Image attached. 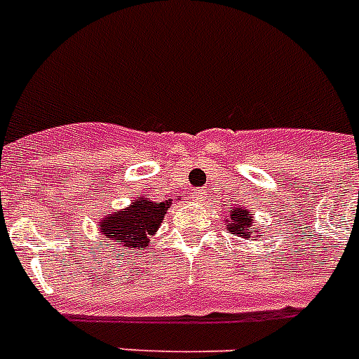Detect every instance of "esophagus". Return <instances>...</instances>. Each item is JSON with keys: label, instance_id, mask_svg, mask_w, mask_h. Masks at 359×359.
<instances>
[{"label": "esophagus", "instance_id": "esophagus-1", "mask_svg": "<svg viewBox=\"0 0 359 359\" xmlns=\"http://www.w3.org/2000/svg\"><path fill=\"white\" fill-rule=\"evenodd\" d=\"M206 197V191H203V189H195L194 194H191V199L195 201V203H201V201H205Z\"/></svg>", "mask_w": 359, "mask_h": 359}]
</instances>
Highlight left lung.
<instances>
[{
    "instance_id": "8db88e82",
    "label": "left lung",
    "mask_w": 359,
    "mask_h": 359,
    "mask_svg": "<svg viewBox=\"0 0 359 359\" xmlns=\"http://www.w3.org/2000/svg\"><path fill=\"white\" fill-rule=\"evenodd\" d=\"M225 226L229 229V232H232L238 238H243V240H249L252 238V234H256L255 238H258L262 230L260 226L255 225V215L249 208H243V206H236L229 212V215L225 217Z\"/></svg>"
}]
</instances>
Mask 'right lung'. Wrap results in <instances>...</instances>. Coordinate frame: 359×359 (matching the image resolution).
<instances>
[{
    "instance_id": "obj_1",
    "label": "right lung",
    "mask_w": 359,
    "mask_h": 359,
    "mask_svg": "<svg viewBox=\"0 0 359 359\" xmlns=\"http://www.w3.org/2000/svg\"><path fill=\"white\" fill-rule=\"evenodd\" d=\"M171 205L173 199L156 203L145 195H136L127 208L103 215L97 223L99 232L109 240L107 245H114L118 250H144L149 247Z\"/></svg>"
}]
</instances>
